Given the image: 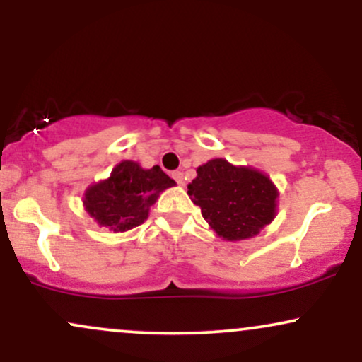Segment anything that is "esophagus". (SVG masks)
Wrapping results in <instances>:
<instances>
[{"label": "esophagus", "mask_w": 362, "mask_h": 362, "mask_svg": "<svg viewBox=\"0 0 362 362\" xmlns=\"http://www.w3.org/2000/svg\"><path fill=\"white\" fill-rule=\"evenodd\" d=\"M172 177L175 178V182L178 185H185V178H184V173H182V172H173Z\"/></svg>", "instance_id": "esophagus-1"}]
</instances>
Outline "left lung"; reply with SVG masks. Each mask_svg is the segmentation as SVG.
Instances as JSON below:
<instances>
[{
  "mask_svg": "<svg viewBox=\"0 0 362 362\" xmlns=\"http://www.w3.org/2000/svg\"><path fill=\"white\" fill-rule=\"evenodd\" d=\"M195 172L187 194L219 238H253L274 221L279 190L264 172L224 158L209 160Z\"/></svg>",
  "mask_w": 362,
  "mask_h": 362,
  "instance_id": "1",
  "label": "left lung"
}]
</instances>
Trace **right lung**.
<instances>
[{"label":"right lung","mask_w":362,"mask_h":362,"mask_svg":"<svg viewBox=\"0 0 362 362\" xmlns=\"http://www.w3.org/2000/svg\"><path fill=\"white\" fill-rule=\"evenodd\" d=\"M173 185L175 180L158 165L143 168L138 161L124 160L115 165L109 178L85 190L83 206L98 226L124 233L146 221L149 207Z\"/></svg>","instance_id":"right-lung-1"}]
</instances>
